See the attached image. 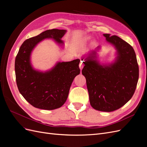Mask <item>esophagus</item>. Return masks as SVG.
<instances>
[{
  "label": "esophagus",
  "instance_id": "esophagus-1",
  "mask_svg": "<svg viewBox=\"0 0 147 147\" xmlns=\"http://www.w3.org/2000/svg\"><path fill=\"white\" fill-rule=\"evenodd\" d=\"M84 65V64L82 63V62H81L80 64V65H79V66H80V69L82 70V69L83 68Z\"/></svg>",
  "mask_w": 147,
  "mask_h": 147
}]
</instances>
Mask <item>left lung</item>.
Returning a JSON list of instances; mask_svg holds the SVG:
<instances>
[{
  "mask_svg": "<svg viewBox=\"0 0 147 147\" xmlns=\"http://www.w3.org/2000/svg\"><path fill=\"white\" fill-rule=\"evenodd\" d=\"M107 41L117 50V60L109 65H102L91 52L82 74L86 80L90 104L102 112H113L129 100L137 87L139 70L132 47L117 35L105 34ZM83 61V59H82Z\"/></svg>",
  "mask_w": 147,
  "mask_h": 147,
  "instance_id": "obj_1",
  "label": "left lung"
}]
</instances>
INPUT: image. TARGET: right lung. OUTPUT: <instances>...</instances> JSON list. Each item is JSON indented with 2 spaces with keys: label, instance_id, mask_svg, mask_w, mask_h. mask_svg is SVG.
Returning a JSON list of instances; mask_svg holds the SVG:
<instances>
[{
  "label": "right lung",
  "instance_id": "right-lung-1",
  "mask_svg": "<svg viewBox=\"0 0 147 147\" xmlns=\"http://www.w3.org/2000/svg\"><path fill=\"white\" fill-rule=\"evenodd\" d=\"M65 30H47L23 43L16 56L15 69L16 81L20 92L35 108L54 110L63 105L67 99L74 78L80 72L77 59L58 63L45 73L34 70L30 62V53L37 43L47 38H53L63 44L61 38Z\"/></svg>",
  "mask_w": 147,
  "mask_h": 147
}]
</instances>
